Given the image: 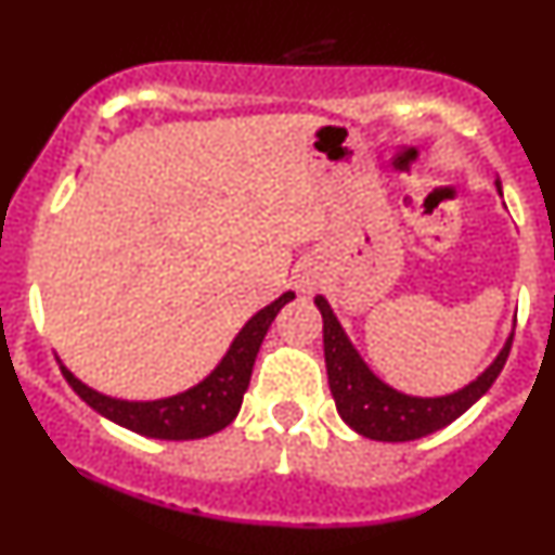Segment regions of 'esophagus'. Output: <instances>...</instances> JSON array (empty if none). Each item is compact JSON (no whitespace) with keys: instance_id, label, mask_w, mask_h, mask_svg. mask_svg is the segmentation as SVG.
I'll return each mask as SVG.
<instances>
[{"instance_id":"obj_1","label":"esophagus","mask_w":555,"mask_h":555,"mask_svg":"<svg viewBox=\"0 0 555 555\" xmlns=\"http://www.w3.org/2000/svg\"><path fill=\"white\" fill-rule=\"evenodd\" d=\"M300 289H304V293H311V289H313V276H309V273L300 279Z\"/></svg>"}]
</instances>
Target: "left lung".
Wrapping results in <instances>:
<instances>
[{"mask_svg": "<svg viewBox=\"0 0 555 555\" xmlns=\"http://www.w3.org/2000/svg\"><path fill=\"white\" fill-rule=\"evenodd\" d=\"M317 309L324 319V362H327V382L335 397L340 418L349 424L362 438L382 440V443H405L418 440L443 429L446 424L456 422L475 400L491 389L496 376L505 367L511 354L513 338H507L505 349L494 360V365L478 376L464 389L446 397H408L395 391L391 386L378 382L354 346L349 344L346 333L340 330L338 319L330 311L327 300L317 298Z\"/></svg>", "mask_w": 555, "mask_h": 555, "instance_id": "8db88e82", "label": "left lung"}]
</instances>
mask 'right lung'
<instances>
[{
  "label": "right lung",
  "mask_w": 555,
  "mask_h": 555,
  "mask_svg": "<svg viewBox=\"0 0 555 555\" xmlns=\"http://www.w3.org/2000/svg\"><path fill=\"white\" fill-rule=\"evenodd\" d=\"M295 298V293H284L282 298L273 300L262 311L246 322V327L233 340L231 351L225 360L215 367L209 378H204L193 389L182 391L177 397H166V400L155 402H126L112 400V397L99 395V391L88 389L86 384L77 382L64 365L61 373L69 382L72 389L109 422L120 424V427L131 429V433L147 435V438L158 440H198L209 438V435L220 433L228 424L236 418L238 408H242L244 391L249 386L251 367H255V357L260 351L262 338H266L268 327L276 319L279 309Z\"/></svg>",
  "instance_id": "right-lung-1"
}]
</instances>
